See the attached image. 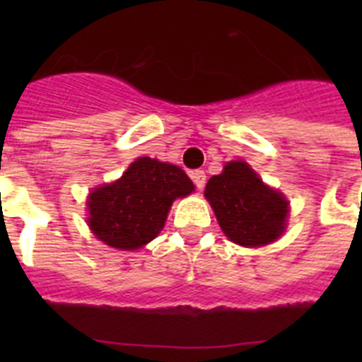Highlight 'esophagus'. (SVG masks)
I'll return each mask as SVG.
<instances>
[{"label":"esophagus","instance_id":"esophagus-1","mask_svg":"<svg viewBox=\"0 0 362 362\" xmlns=\"http://www.w3.org/2000/svg\"><path fill=\"white\" fill-rule=\"evenodd\" d=\"M191 178H192V182H194L196 187H198L199 191H203L204 184H206V175H204V171H203V170H196V171H192V173H191Z\"/></svg>","mask_w":362,"mask_h":362}]
</instances>
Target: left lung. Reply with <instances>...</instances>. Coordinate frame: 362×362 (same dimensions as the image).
Instances as JSON below:
<instances>
[{
    "instance_id": "1",
    "label": "left lung",
    "mask_w": 362,
    "mask_h": 362,
    "mask_svg": "<svg viewBox=\"0 0 362 362\" xmlns=\"http://www.w3.org/2000/svg\"><path fill=\"white\" fill-rule=\"evenodd\" d=\"M204 198L224 235L238 245H268L286 231L289 202L266 185L245 160H231L221 175H214Z\"/></svg>"
}]
</instances>
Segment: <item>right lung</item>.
Returning a JSON list of instances; mask_svg holds the SVG:
<instances>
[{
    "label": "right lung",
    "instance_id": "right-lung-1",
    "mask_svg": "<svg viewBox=\"0 0 362 362\" xmlns=\"http://www.w3.org/2000/svg\"><path fill=\"white\" fill-rule=\"evenodd\" d=\"M192 191L194 184L182 168L138 158L119 180L89 192L87 224L113 249H141L163 231L171 203Z\"/></svg>",
    "mask_w": 362,
    "mask_h": 362
}]
</instances>
